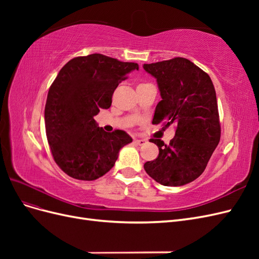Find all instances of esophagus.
Instances as JSON below:
<instances>
[{"label": "esophagus", "instance_id": "34e87169", "mask_svg": "<svg viewBox=\"0 0 259 259\" xmlns=\"http://www.w3.org/2000/svg\"><path fill=\"white\" fill-rule=\"evenodd\" d=\"M135 144L138 145V146H144L147 144V140L146 139H135L134 140Z\"/></svg>", "mask_w": 259, "mask_h": 259}]
</instances>
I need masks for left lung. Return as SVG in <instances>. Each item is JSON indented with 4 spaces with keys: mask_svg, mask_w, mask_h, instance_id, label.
Wrapping results in <instances>:
<instances>
[{
    "mask_svg": "<svg viewBox=\"0 0 259 259\" xmlns=\"http://www.w3.org/2000/svg\"><path fill=\"white\" fill-rule=\"evenodd\" d=\"M158 82L162 100L152 124L176 125L169 145L150 139L159 148L158 158L145 163L147 174L163 186L189 184L204 171L221 140L216 92L209 75L183 57L145 64Z\"/></svg>",
    "mask_w": 259,
    "mask_h": 259,
    "instance_id": "left-lung-1",
    "label": "left lung"
}]
</instances>
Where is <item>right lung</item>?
<instances>
[{
  "mask_svg": "<svg viewBox=\"0 0 259 259\" xmlns=\"http://www.w3.org/2000/svg\"><path fill=\"white\" fill-rule=\"evenodd\" d=\"M135 62L101 54L75 57L61 68L51 85L44 119L53 158L65 173L79 180H95L110 170L120 149L132 143L124 131L107 133L94 116L110 108L119 83Z\"/></svg>",
  "mask_w": 259,
  "mask_h": 259,
  "instance_id": "right-lung-1",
  "label": "right lung"
}]
</instances>
